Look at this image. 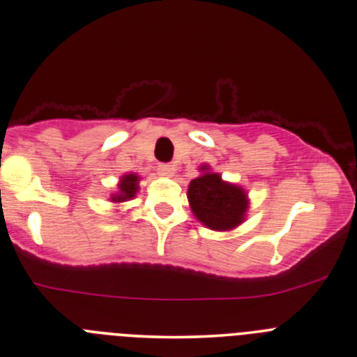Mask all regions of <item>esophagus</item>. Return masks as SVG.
<instances>
[{
    "mask_svg": "<svg viewBox=\"0 0 357 357\" xmlns=\"http://www.w3.org/2000/svg\"><path fill=\"white\" fill-rule=\"evenodd\" d=\"M158 174L165 175V177H170V175L175 174V165H172V163H160Z\"/></svg>",
    "mask_w": 357,
    "mask_h": 357,
    "instance_id": "34e87169",
    "label": "esophagus"
}]
</instances>
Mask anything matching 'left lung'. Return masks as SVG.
Returning a JSON list of instances; mask_svg holds the SVG:
<instances>
[{"instance_id":"8db88e82","label":"left lung","mask_w":357,"mask_h":357,"mask_svg":"<svg viewBox=\"0 0 357 357\" xmlns=\"http://www.w3.org/2000/svg\"><path fill=\"white\" fill-rule=\"evenodd\" d=\"M189 185L190 207L195 218L215 231H227L239 226L248 209V199L243 189L222 182L221 175L206 172Z\"/></svg>"}]
</instances>
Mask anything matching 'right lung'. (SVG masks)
Wrapping results in <instances>:
<instances>
[{
  "label": "right lung",
  "instance_id": "obj_1",
  "mask_svg": "<svg viewBox=\"0 0 357 357\" xmlns=\"http://www.w3.org/2000/svg\"><path fill=\"white\" fill-rule=\"evenodd\" d=\"M136 190H138V177L135 174L125 175L121 178V183H119V194L114 195V202H123V200L133 199Z\"/></svg>",
  "mask_w": 357,
  "mask_h": 357
}]
</instances>
